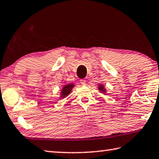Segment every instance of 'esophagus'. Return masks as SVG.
<instances>
[{
    "instance_id": "34e87169",
    "label": "esophagus",
    "mask_w": 159,
    "mask_h": 159,
    "mask_svg": "<svg viewBox=\"0 0 159 159\" xmlns=\"http://www.w3.org/2000/svg\"><path fill=\"white\" fill-rule=\"evenodd\" d=\"M80 83H81L83 85H86V80H85L82 79V80H80Z\"/></svg>"
}]
</instances>
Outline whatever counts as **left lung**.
Wrapping results in <instances>:
<instances>
[{
	"instance_id": "1",
	"label": "left lung",
	"mask_w": 159,
	"mask_h": 159,
	"mask_svg": "<svg viewBox=\"0 0 159 159\" xmlns=\"http://www.w3.org/2000/svg\"><path fill=\"white\" fill-rule=\"evenodd\" d=\"M99 90H100L102 93L105 92V89H104V85H99Z\"/></svg>"
}]
</instances>
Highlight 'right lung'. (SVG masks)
Here are the masks:
<instances>
[{
	"instance_id": "obj_1",
	"label": "right lung",
	"mask_w": 159,
	"mask_h": 159,
	"mask_svg": "<svg viewBox=\"0 0 159 159\" xmlns=\"http://www.w3.org/2000/svg\"><path fill=\"white\" fill-rule=\"evenodd\" d=\"M74 86V84H67L66 85H64L62 88V90H61V98H66L67 95H69V94L71 93Z\"/></svg>"
}]
</instances>
